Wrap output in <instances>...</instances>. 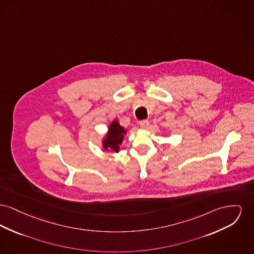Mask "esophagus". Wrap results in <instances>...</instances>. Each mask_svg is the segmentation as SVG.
Masks as SVG:
<instances>
[{
  "instance_id": "obj_1",
  "label": "esophagus",
  "mask_w": 254,
  "mask_h": 254,
  "mask_svg": "<svg viewBox=\"0 0 254 254\" xmlns=\"http://www.w3.org/2000/svg\"><path fill=\"white\" fill-rule=\"evenodd\" d=\"M149 126V122L148 120H143V121H141L140 122V127H142V128H144V129H146V128H148Z\"/></svg>"
}]
</instances>
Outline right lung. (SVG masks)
<instances>
[{
  "instance_id": "obj_1",
  "label": "right lung",
  "mask_w": 254,
  "mask_h": 254,
  "mask_svg": "<svg viewBox=\"0 0 254 254\" xmlns=\"http://www.w3.org/2000/svg\"><path fill=\"white\" fill-rule=\"evenodd\" d=\"M127 130L121 127L117 121H114L110 127L106 138L104 140V148L105 149H112L114 151H119V145L123 141L124 135Z\"/></svg>"
}]
</instances>
